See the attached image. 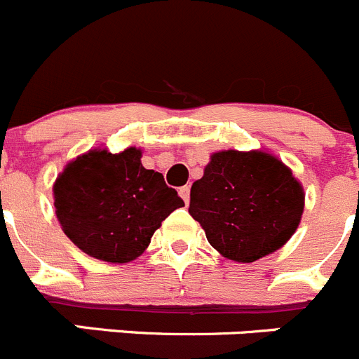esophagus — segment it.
I'll return each instance as SVG.
<instances>
[{"label": "esophagus", "mask_w": 359, "mask_h": 359, "mask_svg": "<svg viewBox=\"0 0 359 359\" xmlns=\"http://www.w3.org/2000/svg\"><path fill=\"white\" fill-rule=\"evenodd\" d=\"M180 197L185 201V204H189L190 203V187H182V189H180Z\"/></svg>", "instance_id": "34e87169"}]
</instances>
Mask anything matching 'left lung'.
Instances as JSON below:
<instances>
[{
	"label": "left lung",
	"mask_w": 359,
	"mask_h": 359,
	"mask_svg": "<svg viewBox=\"0 0 359 359\" xmlns=\"http://www.w3.org/2000/svg\"><path fill=\"white\" fill-rule=\"evenodd\" d=\"M303 208L302 183L282 160L262 149H224L194 182L189 213L218 254L254 262L291 240Z\"/></svg>",
	"instance_id": "left-lung-1"
}]
</instances>
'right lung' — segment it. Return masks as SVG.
Returning a JSON list of instances; mask_svg holds the SVG:
<instances>
[{"label": "right lung", "mask_w": 359, "mask_h": 359, "mask_svg": "<svg viewBox=\"0 0 359 359\" xmlns=\"http://www.w3.org/2000/svg\"><path fill=\"white\" fill-rule=\"evenodd\" d=\"M142 149L95 148L70 160L53 185L54 210L72 243L114 264L142 255L153 233L185 206L163 176L141 163Z\"/></svg>", "instance_id": "1"}]
</instances>
